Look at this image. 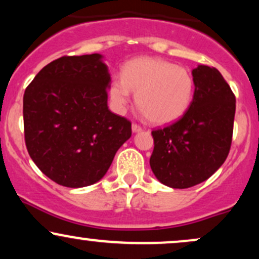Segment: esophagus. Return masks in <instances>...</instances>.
I'll return each mask as SVG.
<instances>
[{
	"instance_id": "34e87169",
	"label": "esophagus",
	"mask_w": 259,
	"mask_h": 259,
	"mask_svg": "<svg viewBox=\"0 0 259 259\" xmlns=\"http://www.w3.org/2000/svg\"><path fill=\"white\" fill-rule=\"evenodd\" d=\"M141 130H142L141 125H139V124H136V123H133V132L134 133H139V132H141Z\"/></svg>"
}]
</instances>
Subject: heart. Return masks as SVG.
I'll use <instances>...</instances> for the list:
<instances>
[{"label":"heart","mask_w":259,"mask_h":259,"mask_svg":"<svg viewBox=\"0 0 259 259\" xmlns=\"http://www.w3.org/2000/svg\"><path fill=\"white\" fill-rule=\"evenodd\" d=\"M132 91L142 114L153 124L180 119L191 106L195 79L186 68L157 57H139L126 62L120 76L109 82V97L117 112H124Z\"/></svg>","instance_id":"obj_1"}]
</instances>
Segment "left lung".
<instances>
[{
	"instance_id": "left-lung-1",
	"label": "left lung",
	"mask_w": 259,
	"mask_h": 259,
	"mask_svg": "<svg viewBox=\"0 0 259 259\" xmlns=\"http://www.w3.org/2000/svg\"><path fill=\"white\" fill-rule=\"evenodd\" d=\"M195 95L179 120L152 130L150 165L160 183L187 189L207 180L227 159L233 141L235 95L218 69L192 70Z\"/></svg>"
}]
</instances>
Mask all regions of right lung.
Wrapping results in <instances>:
<instances>
[{
	"instance_id": "add662e5",
	"label": "right lung",
	"mask_w": 259,
	"mask_h": 259,
	"mask_svg": "<svg viewBox=\"0 0 259 259\" xmlns=\"http://www.w3.org/2000/svg\"><path fill=\"white\" fill-rule=\"evenodd\" d=\"M99 53L45 65L23 97L29 156L50 179L84 187L102 179L132 136V121L108 109L111 76Z\"/></svg>"
}]
</instances>
